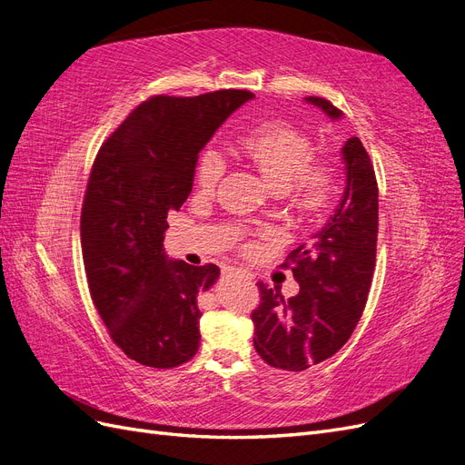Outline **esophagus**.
<instances>
[{
	"mask_svg": "<svg viewBox=\"0 0 465 465\" xmlns=\"http://www.w3.org/2000/svg\"><path fill=\"white\" fill-rule=\"evenodd\" d=\"M231 273H236V275H241V277H246V273L244 272H238V270H229Z\"/></svg>",
	"mask_w": 465,
	"mask_h": 465,
	"instance_id": "34e87169",
	"label": "esophagus"
}]
</instances>
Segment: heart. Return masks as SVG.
<instances>
[{"label": "heart", "instance_id": "1", "mask_svg": "<svg viewBox=\"0 0 465 465\" xmlns=\"http://www.w3.org/2000/svg\"><path fill=\"white\" fill-rule=\"evenodd\" d=\"M234 151L248 161L275 192H281L291 213L316 223L331 209L337 195L335 171L316 163L311 137L283 120H265L234 139ZM223 161L205 151L195 164V188L213 192L223 176Z\"/></svg>", "mask_w": 465, "mask_h": 465}]
</instances>
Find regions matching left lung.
<instances>
[{
  "label": "left lung",
  "instance_id": "1",
  "mask_svg": "<svg viewBox=\"0 0 465 465\" xmlns=\"http://www.w3.org/2000/svg\"><path fill=\"white\" fill-rule=\"evenodd\" d=\"M333 120L341 116L322 96H306ZM347 186L343 200L311 242L294 248L289 267L301 291L283 299L258 283L260 304L252 311L254 347L275 369L306 371L340 351L367 306L376 267L378 184L374 166L359 137L343 147Z\"/></svg>",
  "mask_w": 465,
  "mask_h": 465
}]
</instances>
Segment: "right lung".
<instances>
[{"instance_id":"1","label":"right lung","mask_w":465,"mask_h":465,"mask_svg":"<svg viewBox=\"0 0 465 465\" xmlns=\"http://www.w3.org/2000/svg\"><path fill=\"white\" fill-rule=\"evenodd\" d=\"M254 93L157 94L135 106L98 149L81 209V250L93 304L132 361L174 369L200 347V289L215 263L166 260V217L188 200L198 153Z\"/></svg>"}]
</instances>
